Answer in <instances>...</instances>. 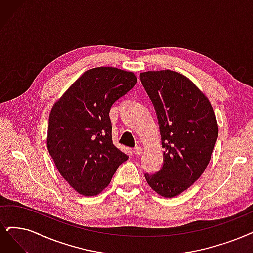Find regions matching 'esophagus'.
<instances>
[{"mask_svg": "<svg viewBox=\"0 0 253 253\" xmlns=\"http://www.w3.org/2000/svg\"><path fill=\"white\" fill-rule=\"evenodd\" d=\"M133 152L135 155H141L143 153V148L142 147H135L133 149Z\"/></svg>", "mask_w": 253, "mask_h": 253, "instance_id": "1", "label": "esophagus"}]
</instances>
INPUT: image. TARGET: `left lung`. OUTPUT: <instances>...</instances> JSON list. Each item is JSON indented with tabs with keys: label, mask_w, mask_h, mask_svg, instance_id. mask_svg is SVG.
Listing matches in <instances>:
<instances>
[{
	"label": "left lung",
	"mask_w": 253,
	"mask_h": 253,
	"mask_svg": "<svg viewBox=\"0 0 253 253\" xmlns=\"http://www.w3.org/2000/svg\"><path fill=\"white\" fill-rule=\"evenodd\" d=\"M160 124L164 165L145 174L150 188L165 198L181 194L199 179L218 138L210 100L184 75L171 70L139 74Z\"/></svg>",
	"instance_id": "obj_1"
}]
</instances>
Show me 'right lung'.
<instances>
[{
    "label": "right lung",
    "mask_w": 253,
    "mask_h": 253,
    "mask_svg": "<svg viewBox=\"0 0 253 253\" xmlns=\"http://www.w3.org/2000/svg\"><path fill=\"white\" fill-rule=\"evenodd\" d=\"M136 82L132 72L95 68L83 73L54 103L46 146L58 172L77 193L100 194L129 158L112 144L109 110Z\"/></svg>",
    "instance_id": "obj_1"
}]
</instances>
